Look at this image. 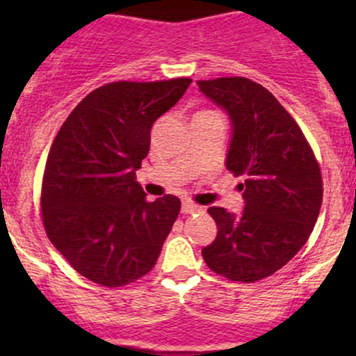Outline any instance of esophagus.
<instances>
[{
  "label": "esophagus",
  "instance_id": "34e87169",
  "mask_svg": "<svg viewBox=\"0 0 356 356\" xmlns=\"http://www.w3.org/2000/svg\"><path fill=\"white\" fill-rule=\"evenodd\" d=\"M203 210V208L201 207H198V204H195V203H191V201H184V203H182V213H195V211H201Z\"/></svg>",
  "mask_w": 356,
  "mask_h": 356
}]
</instances>
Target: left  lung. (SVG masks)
Returning <instances> with one entry per match:
<instances>
[{"label": "left lung", "mask_w": 356, "mask_h": 356, "mask_svg": "<svg viewBox=\"0 0 356 356\" xmlns=\"http://www.w3.org/2000/svg\"><path fill=\"white\" fill-rule=\"evenodd\" d=\"M232 125L225 167L245 198L243 213L210 207L217 238L201 254L218 275L238 282L268 277L310 238L322 204V175L300 125L268 89L245 77L198 81Z\"/></svg>", "instance_id": "8db88e82"}]
</instances>
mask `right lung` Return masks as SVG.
Masks as SVG:
<instances>
[{
  "label": "right lung",
  "instance_id": "right-lung-1",
  "mask_svg": "<svg viewBox=\"0 0 356 356\" xmlns=\"http://www.w3.org/2000/svg\"><path fill=\"white\" fill-rule=\"evenodd\" d=\"M191 79L110 82L89 92L56 134L41 189L46 234L89 281L134 282L155 267L181 211V200H146L136 170L149 152L152 127Z\"/></svg>",
  "mask_w": 356,
  "mask_h": 356
}]
</instances>
